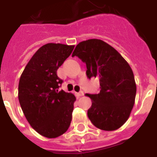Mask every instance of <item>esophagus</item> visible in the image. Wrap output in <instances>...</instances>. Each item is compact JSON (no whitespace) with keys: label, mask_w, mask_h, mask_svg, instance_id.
Wrapping results in <instances>:
<instances>
[{"label":"esophagus","mask_w":157,"mask_h":157,"mask_svg":"<svg viewBox=\"0 0 157 157\" xmlns=\"http://www.w3.org/2000/svg\"><path fill=\"white\" fill-rule=\"evenodd\" d=\"M83 95H84V92H82V91H81V92H79L76 93V96H77L78 98H80V97H82Z\"/></svg>","instance_id":"obj_1"}]
</instances>
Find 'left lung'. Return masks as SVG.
Returning a JSON list of instances; mask_svg holds the SVG:
<instances>
[{
  "label": "left lung",
  "instance_id": "obj_1",
  "mask_svg": "<svg viewBox=\"0 0 157 157\" xmlns=\"http://www.w3.org/2000/svg\"><path fill=\"white\" fill-rule=\"evenodd\" d=\"M72 56L86 65L89 79L98 77L100 92L86 94L92 99L87 115L97 128L112 131L127 121L136 95L134 73L115 48L100 39H88L76 45Z\"/></svg>",
  "mask_w": 157,
  "mask_h": 157
}]
</instances>
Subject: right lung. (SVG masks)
Listing matches in <instances>:
<instances>
[{
    "label": "right lung",
    "mask_w": 157,
    "mask_h": 157,
    "mask_svg": "<svg viewBox=\"0 0 157 157\" xmlns=\"http://www.w3.org/2000/svg\"><path fill=\"white\" fill-rule=\"evenodd\" d=\"M74 45L47 44L33 55L21 75L18 85L20 105L30 125L47 138L67 131L75 97L59 91L62 81L57 70L71 54Z\"/></svg>",
    "instance_id": "1"
}]
</instances>
